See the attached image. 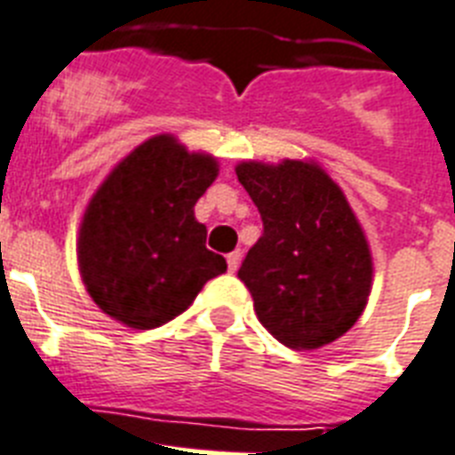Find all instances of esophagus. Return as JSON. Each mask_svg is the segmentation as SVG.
Segmentation results:
<instances>
[{
    "label": "esophagus",
    "mask_w": 455,
    "mask_h": 455,
    "mask_svg": "<svg viewBox=\"0 0 455 455\" xmlns=\"http://www.w3.org/2000/svg\"><path fill=\"white\" fill-rule=\"evenodd\" d=\"M239 260H242V253H239V251L228 253V270H230V273H237Z\"/></svg>",
    "instance_id": "1"
}]
</instances>
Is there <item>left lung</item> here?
I'll return each instance as SVG.
<instances>
[{
  "mask_svg": "<svg viewBox=\"0 0 455 455\" xmlns=\"http://www.w3.org/2000/svg\"><path fill=\"white\" fill-rule=\"evenodd\" d=\"M235 171L263 220L237 273L260 325L290 348L339 339L372 284L368 239L344 192L311 161H244Z\"/></svg>",
  "mask_w": 455,
  "mask_h": 455,
  "instance_id": "left-lung-1",
  "label": "left lung"
}]
</instances>
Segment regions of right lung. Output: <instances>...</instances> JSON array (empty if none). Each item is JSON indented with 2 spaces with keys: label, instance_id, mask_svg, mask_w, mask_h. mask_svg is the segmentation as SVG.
Instances as JSON below:
<instances>
[{
  "label": "right lung",
  "instance_id": "obj_1",
  "mask_svg": "<svg viewBox=\"0 0 455 455\" xmlns=\"http://www.w3.org/2000/svg\"><path fill=\"white\" fill-rule=\"evenodd\" d=\"M216 175V158L172 135L151 137L108 172L77 237L80 275L107 315L135 330L164 325L228 270L195 218Z\"/></svg>",
  "mask_w": 455,
  "mask_h": 455
}]
</instances>
